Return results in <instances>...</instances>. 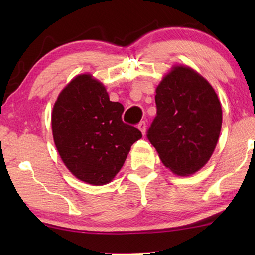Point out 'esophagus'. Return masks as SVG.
<instances>
[{
    "mask_svg": "<svg viewBox=\"0 0 255 255\" xmlns=\"http://www.w3.org/2000/svg\"><path fill=\"white\" fill-rule=\"evenodd\" d=\"M137 127H138V129H139V130L141 131V133H143V135H145V131H146V123H145V122H140L139 124L137 125Z\"/></svg>",
    "mask_w": 255,
    "mask_h": 255,
    "instance_id": "obj_1",
    "label": "esophagus"
}]
</instances>
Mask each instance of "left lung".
<instances>
[{"label":"left lung","mask_w":255,"mask_h":255,"mask_svg":"<svg viewBox=\"0 0 255 255\" xmlns=\"http://www.w3.org/2000/svg\"><path fill=\"white\" fill-rule=\"evenodd\" d=\"M156 117L147 138L164 165L191 175L208 162L222 128V107L208 82L191 68L176 66L155 96Z\"/></svg>","instance_id":"obj_1"}]
</instances>
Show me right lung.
Instances as JSON below:
<instances>
[{
    "label": "right lung",
    "mask_w": 255,
    "mask_h": 255,
    "mask_svg": "<svg viewBox=\"0 0 255 255\" xmlns=\"http://www.w3.org/2000/svg\"><path fill=\"white\" fill-rule=\"evenodd\" d=\"M124 106L110 101L106 88L91 75L76 76L55 102L54 141L64 164L77 179L109 183L122 169L131 145L141 138L125 124Z\"/></svg>",
    "instance_id": "1"
}]
</instances>
